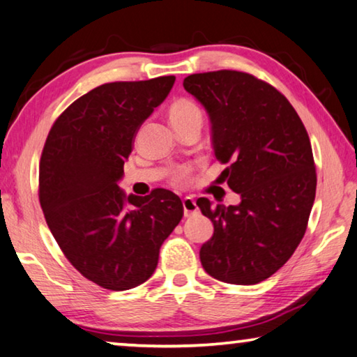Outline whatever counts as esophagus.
I'll use <instances>...</instances> for the list:
<instances>
[{
  "label": "esophagus",
  "mask_w": 357,
  "mask_h": 357,
  "mask_svg": "<svg viewBox=\"0 0 357 357\" xmlns=\"http://www.w3.org/2000/svg\"><path fill=\"white\" fill-rule=\"evenodd\" d=\"M182 204H183V213H185V217H191V215L197 213V210H199V207H197L196 201L192 199L191 196L183 197Z\"/></svg>",
  "instance_id": "obj_1"
}]
</instances>
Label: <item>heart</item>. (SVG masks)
<instances>
[{"label": "heart", "mask_w": 357, "mask_h": 357, "mask_svg": "<svg viewBox=\"0 0 357 357\" xmlns=\"http://www.w3.org/2000/svg\"><path fill=\"white\" fill-rule=\"evenodd\" d=\"M191 115H201L199 107L196 106L192 101H188V99H178L171 106V120H180V119H186V116Z\"/></svg>", "instance_id": "obj_1"}]
</instances>
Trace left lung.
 <instances>
[{
  "label": "left lung",
  "instance_id": "8db88e82",
  "mask_svg": "<svg viewBox=\"0 0 357 357\" xmlns=\"http://www.w3.org/2000/svg\"><path fill=\"white\" fill-rule=\"evenodd\" d=\"M185 90L206 109L220 177L241 196L237 206L197 199L213 223L199 258L210 277L256 284L294 253L307 229L317 172L310 139L282 93L247 73L192 74Z\"/></svg>",
  "mask_w": 357,
  "mask_h": 357
}]
</instances>
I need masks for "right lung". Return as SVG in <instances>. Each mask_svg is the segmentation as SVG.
Segmentation results:
<instances>
[{"label": "right lung", "mask_w": 357, "mask_h": 357, "mask_svg": "<svg viewBox=\"0 0 357 357\" xmlns=\"http://www.w3.org/2000/svg\"><path fill=\"white\" fill-rule=\"evenodd\" d=\"M174 82L166 75L96 86L58 116L45 140L39 201L47 225L69 262L106 289L147 282L183 217L172 191L136 196L119 186L139 128Z\"/></svg>", "instance_id": "1"}]
</instances>
